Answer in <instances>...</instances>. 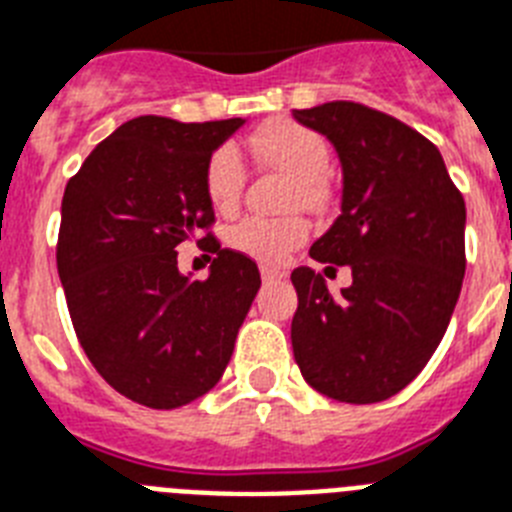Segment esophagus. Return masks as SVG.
Returning <instances> with one entry per match:
<instances>
[{"label": "esophagus", "mask_w": 512, "mask_h": 512, "mask_svg": "<svg viewBox=\"0 0 512 512\" xmlns=\"http://www.w3.org/2000/svg\"><path fill=\"white\" fill-rule=\"evenodd\" d=\"M260 276H263L265 283H270V281H281L286 273H283V270H278V268H270V265H263V268H260Z\"/></svg>", "instance_id": "1"}]
</instances>
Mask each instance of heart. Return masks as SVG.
I'll return each mask as SVG.
<instances>
[{
  "mask_svg": "<svg viewBox=\"0 0 512 512\" xmlns=\"http://www.w3.org/2000/svg\"><path fill=\"white\" fill-rule=\"evenodd\" d=\"M252 150L270 169L294 179L291 203L320 208L325 203V174L330 166V148L320 132L296 122H270L252 137ZM244 163L234 145H221L205 163V192L218 213L236 210L244 192ZM309 236V223L302 216L260 218L249 216L231 229V244L260 263L278 265L289 252L302 247Z\"/></svg>",
  "mask_w": 512,
  "mask_h": 512,
  "instance_id": "obj_1",
  "label": "heart"
}]
</instances>
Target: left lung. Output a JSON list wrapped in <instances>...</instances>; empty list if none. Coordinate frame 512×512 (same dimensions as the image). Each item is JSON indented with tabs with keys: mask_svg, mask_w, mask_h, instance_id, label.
Instances as JSON below:
<instances>
[{
	"mask_svg": "<svg viewBox=\"0 0 512 512\" xmlns=\"http://www.w3.org/2000/svg\"><path fill=\"white\" fill-rule=\"evenodd\" d=\"M294 119L328 137L343 169L341 216L309 257L349 265L354 278L333 296L312 268L291 273L294 359L317 393L380 403L422 372L448 330L466 273V203L440 150L401 119L354 101Z\"/></svg>",
	"mask_w": 512,
	"mask_h": 512,
	"instance_id": "1",
	"label": "left lung"
}]
</instances>
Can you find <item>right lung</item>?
Listing matches in <instances>:
<instances>
[{
	"mask_svg": "<svg viewBox=\"0 0 512 512\" xmlns=\"http://www.w3.org/2000/svg\"><path fill=\"white\" fill-rule=\"evenodd\" d=\"M244 119L137 117L93 148L62 197L59 281L77 341L111 388L148 409L208 393L234 354L260 270L221 249L205 163ZM206 231L205 282L182 277L175 247Z\"/></svg>",
	"mask_w": 512,
	"mask_h": 512,
	"instance_id": "add662e5",
	"label": "right lung"
}]
</instances>
